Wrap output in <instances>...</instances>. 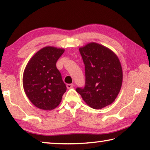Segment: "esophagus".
Returning a JSON list of instances; mask_svg holds the SVG:
<instances>
[{
  "label": "esophagus",
  "mask_w": 150,
  "mask_h": 150,
  "mask_svg": "<svg viewBox=\"0 0 150 150\" xmlns=\"http://www.w3.org/2000/svg\"><path fill=\"white\" fill-rule=\"evenodd\" d=\"M67 88H71L73 87V84H67Z\"/></svg>",
  "instance_id": "obj_1"
}]
</instances>
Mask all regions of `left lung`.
<instances>
[{
    "instance_id": "1",
    "label": "left lung",
    "mask_w": 150,
    "mask_h": 150,
    "mask_svg": "<svg viewBox=\"0 0 150 150\" xmlns=\"http://www.w3.org/2000/svg\"><path fill=\"white\" fill-rule=\"evenodd\" d=\"M85 64V85L76 91L94 109L112 103L122 83V69L118 58L110 49L96 43L79 48Z\"/></svg>"
}]
</instances>
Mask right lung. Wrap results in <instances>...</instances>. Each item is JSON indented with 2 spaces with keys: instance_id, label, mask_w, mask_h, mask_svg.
<instances>
[{
  "instance_id": "1",
  "label": "right lung",
  "mask_w": 150,
  "mask_h": 150,
  "mask_svg": "<svg viewBox=\"0 0 150 150\" xmlns=\"http://www.w3.org/2000/svg\"><path fill=\"white\" fill-rule=\"evenodd\" d=\"M64 50L47 46L39 50L25 68L23 87L28 98L34 106L45 110L59 105L67 90L56 62Z\"/></svg>"
}]
</instances>
